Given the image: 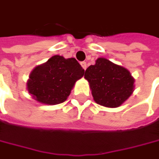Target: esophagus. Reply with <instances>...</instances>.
I'll return each instance as SVG.
<instances>
[{"label": "esophagus", "instance_id": "esophagus-1", "mask_svg": "<svg viewBox=\"0 0 159 159\" xmlns=\"http://www.w3.org/2000/svg\"><path fill=\"white\" fill-rule=\"evenodd\" d=\"M81 66L83 67V69H84V70H85V69H86V67H87V66H86V62H84V61L81 62Z\"/></svg>", "mask_w": 159, "mask_h": 159}]
</instances>
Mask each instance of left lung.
<instances>
[{
  "label": "left lung",
  "instance_id": "8db88e82",
  "mask_svg": "<svg viewBox=\"0 0 159 159\" xmlns=\"http://www.w3.org/2000/svg\"><path fill=\"white\" fill-rule=\"evenodd\" d=\"M96 103L117 108L125 102L134 89V78L130 71L106 58H98L84 73Z\"/></svg>",
  "mask_w": 159,
  "mask_h": 159
}]
</instances>
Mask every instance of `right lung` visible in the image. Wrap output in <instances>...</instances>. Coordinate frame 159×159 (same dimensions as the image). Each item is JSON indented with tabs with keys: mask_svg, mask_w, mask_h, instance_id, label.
Listing matches in <instances>:
<instances>
[{
	"mask_svg": "<svg viewBox=\"0 0 159 159\" xmlns=\"http://www.w3.org/2000/svg\"><path fill=\"white\" fill-rule=\"evenodd\" d=\"M84 70L75 58L54 55L29 75L26 89L32 98L42 104L57 105L64 102L75 82L84 76Z\"/></svg>",
	"mask_w": 159,
	"mask_h": 159,
	"instance_id": "1",
	"label": "right lung"
}]
</instances>
